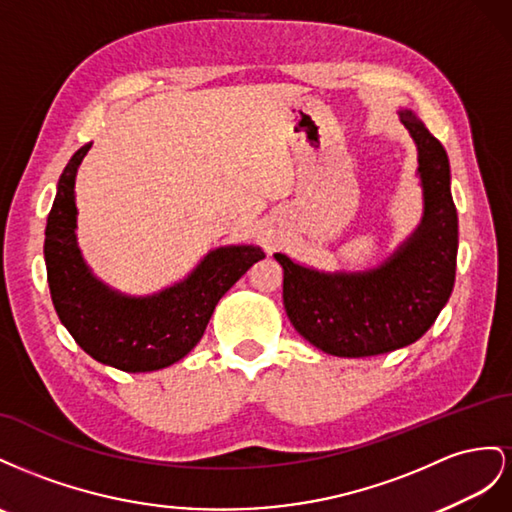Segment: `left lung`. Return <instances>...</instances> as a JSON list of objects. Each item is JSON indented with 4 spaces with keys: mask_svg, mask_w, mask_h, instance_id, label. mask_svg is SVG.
Listing matches in <instances>:
<instances>
[{
    "mask_svg": "<svg viewBox=\"0 0 512 512\" xmlns=\"http://www.w3.org/2000/svg\"><path fill=\"white\" fill-rule=\"evenodd\" d=\"M418 150L422 218L382 264L321 272L283 253V304L291 324L321 352L367 358L412 345L444 309L455 285L459 218L444 145L410 109L399 111Z\"/></svg>",
    "mask_w": 512,
    "mask_h": 512,
    "instance_id": "1",
    "label": "left lung"
}]
</instances>
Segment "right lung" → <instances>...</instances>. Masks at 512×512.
I'll return each mask as SVG.
<instances>
[{"label":"right lung","instance_id":"add662e5","mask_svg":"<svg viewBox=\"0 0 512 512\" xmlns=\"http://www.w3.org/2000/svg\"><path fill=\"white\" fill-rule=\"evenodd\" d=\"M90 148L85 143L68 160L47 218L45 264L57 317L83 352L107 367L126 373L171 367L201 341L218 300L266 255L255 244L218 246L182 281L150 296L102 283L77 242L75 180Z\"/></svg>","mask_w":512,"mask_h":512}]
</instances>
